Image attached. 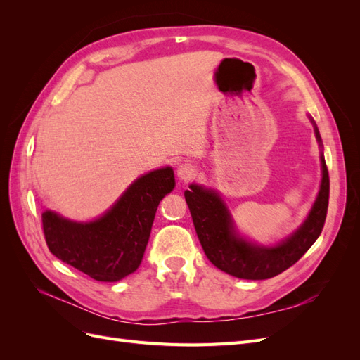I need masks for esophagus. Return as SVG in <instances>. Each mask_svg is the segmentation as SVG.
I'll list each match as a JSON object with an SVG mask.
<instances>
[{
    "mask_svg": "<svg viewBox=\"0 0 360 360\" xmlns=\"http://www.w3.org/2000/svg\"><path fill=\"white\" fill-rule=\"evenodd\" d=\"M177 176L183 181H191L192 179H195V176H197V167L192 165L189 162H184L181 165H179Z\"/></svg>",
    "mask_w": 360,
    "mask_h": 360,
    "instance_id": "esophagus-1",
    "label": "esophagus"
}]
</instances>
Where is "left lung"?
Here are the masks:
<instances>
[{"label":"left lung","instance_id":"left-lung-1","mask_svg":"<svg viewBox=\"0 0 360 360\" xmlns=\"http://www.w3.org/2000/svg\"><path fill=\"white\" fill-rule=\"evenodd\" d=\"M315 135L321 144L317 126ZM321 168L320 192L308 219L287 240L271 248L250 245L237 237L231 216L219 195L191 184V191L184 192V198L207 258L225 274L240 279H269L297 263L321 234L328 214L330 183L324 156H321Z\"/></svg>","mask_w":360,"mask_h":360}]
</instances>
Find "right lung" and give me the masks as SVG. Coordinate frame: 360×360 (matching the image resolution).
Listing matches in <instances>:
<instances>
[{
    "instance_id": "obj_1",
    "label": "right lung",
    "mask_w": 360,
    "mask_h": 360,
    "mask_svg": "<svg viewBox=\"0 0 360 360\" xmlns=\"http://www.w3.org/2000/svg\"><path fill=\"white\" fill-rule=\"evenodd\" d=\"M174 184L171 168L151 171L130 184L111 210L89 224L46 210L41 225L49 250L96 281L123 279L139 267L158 205Z\"/></svg>"
}]
</instances>
